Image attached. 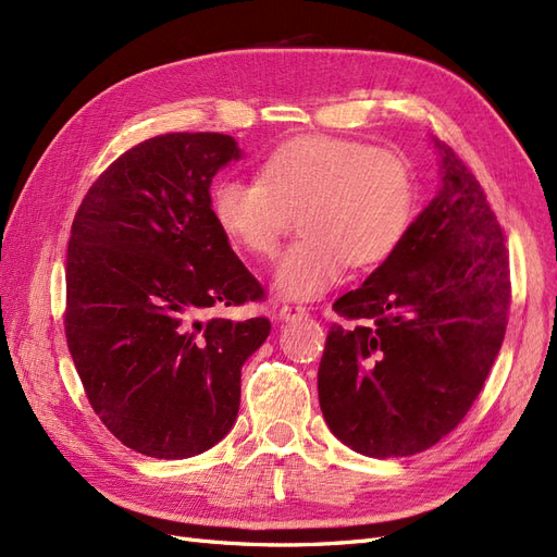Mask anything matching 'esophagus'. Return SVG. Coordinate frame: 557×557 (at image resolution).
Returning a JSON list of instances; mask_svg holds the SVG:
<instances>
[{
    "label": "esophagus",
    "instance_id": "34e87169",
    "mask_svg": "<svg viewBox=\"0 0 557 557\" xmlns=\"http://www.w3.org/2000/svg\"><path fill=\"white\" fill-rule=\"evenodd\" d=\"M309 311H307V307H299V305H283L281 309H278V318L281 320H285V323H288V320H297V318H305Z\"/></svg>",
    "mask_w": 557,
    "mask_h": 557
}]
</instances>
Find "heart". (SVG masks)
<instances>
[{
  "label": "heart",
  "instance_id": "heart-1",
  "mask_svg": "<svg viewBox=\"0 0 557 557\" xmlns=\"http://www.w3.org/2000/svg\"><path fill=\"white\" fill-rule=\"evenodd\" d=\"M418 201L413 164L397 150L334 137H299L269 153L258 181L221 178L211 215L248 256H272L299 211L297 244L274 264V290L313 299L342 281L346 267L369 269L393 256Z\"/></svg>",
  "mask_w": 557,
  "mask_h": 557
}]
</instances>
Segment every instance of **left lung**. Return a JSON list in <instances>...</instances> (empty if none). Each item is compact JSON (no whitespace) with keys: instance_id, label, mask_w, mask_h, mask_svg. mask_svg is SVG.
<instances>
[{"instance_id":"left-lung-1","label":"left lung","mask_w":557,"mask_h":557,"mask_svg":"<svg viewBox=\"0 0 557 557\" xmlns=\"http://www.w3.org/2000/svg\"><path fill=\"white\" fill-rule=\"evenodd\" d=\"M434 141L442 185L393 256L332 309L318 399L332 434L369 458L434 446L479 397L507 332L509 256L483 188Z\"/></svg>"}]
</instances>
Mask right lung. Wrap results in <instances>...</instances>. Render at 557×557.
I'll return each mask as SVG.
<instances>
[{
	"label": "right lung",
	"mask_w": 557,
	"mask_h": 557,
	"mask_svg": "<svg viewBox=\"0 0 557 557\" xmlns=\"http://www.w3.org/2000/svg\"><path fill=\"white\" fill-rule=\"evenodd\" d=\"M239 158L227 134H160L117 158L74 218L66 344L99 420L148 458L223 440L242 367L272 330L267 318L201 320L264 297L211 215V181Z\"/></svg>",
	"instance_id": "obj_1"
}]
</instances>
